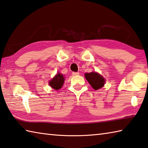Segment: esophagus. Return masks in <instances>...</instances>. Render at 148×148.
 <instances>
[{
	"label": "esophagus",
	"instance_id": "1",
	"mask_svg": "<svg viewBox=\"0 0 148 148\" xmlns=\"http://www.w3.org/2000/svg\"><path fill=\"white\" fill-rule=\"evenodd\" d=\"M79 74V72H73L72 73V76H78V75Z\"/></svg>",
	"mask_w": 148,
	"mask_h": 148
}]
</instances>
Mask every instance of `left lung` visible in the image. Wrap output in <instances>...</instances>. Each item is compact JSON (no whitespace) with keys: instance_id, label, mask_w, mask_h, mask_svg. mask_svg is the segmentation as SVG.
Returning a JSON list of instances; mask_svg holds the SVG:
<instances>
[{"instance_id":"obj_1","label":"left lung","mask_w":148,"mask_h":148,"mask_svg":"<svg viewBox=\"0 0 148 148\" xmlns=\"http://www.w3.org/2000/svg\"><path fill=\"white\" fill-rule=\"evenodd\" d=\"M85 76L86 80L95 90L102 88L105 83V79L97 72H92L90 73H85Z\"/></svg>"}]
</instances>
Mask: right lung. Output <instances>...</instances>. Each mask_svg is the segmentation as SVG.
Masks as SVG:
<instances>
[{"instance_id":"add662e5","label":"right lung","mask_w":148,"mask_h":148,"mask_svg":"<svg viewBox=\"0 0 148 148\" xmlns=\"http://www.w3.org/2000/svg\"><path fill=\"white\" fill-rule=\"evenodd\" d=\"M64 81L65 77H63V74L58 72V73L56 74V76L49 82V84L52 88L57 90H59L60 88L62 87L63 83H64Z\"/></svg>"}]
</instances>
